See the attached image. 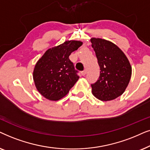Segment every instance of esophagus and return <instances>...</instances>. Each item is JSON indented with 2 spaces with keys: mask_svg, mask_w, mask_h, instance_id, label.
Listing matches in <instances>:
<instances>
[{
  "mask_svg": "<svg viewBox=\"0 0 150 150\" xmlns=\"http://www.w3.org/2000/svg\"><path fill=\"white\" fill-rule=\"evenodd\" d=\"M86 74V70H84V71L81 72V75H82L83 76H84Z\"/></svg>",
  "mask_w": 150,
  "mask_h": 150,
  "instance_id": "34e87169",
  "label": "esophagus"
}]
</instances>
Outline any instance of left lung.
Listing matches in <instances>:
<instances>
[{"label": "left lung", "mask_w": 150, "mask_h": 150, "mask_svg": "<svg viewBox=\"0 0 150 150\" xmlns=\"http://www.w3.org/2000/svg\"><path fill=\"white\" fill-rule=\"evenodd\" d=\"M100 68L99 79L91 85L92 93L99 100H113L124 93L132 75L130 63L120 48L101 38H91Z\"/></svg>", "instance_id": "left-lung-1"}]
</instances>
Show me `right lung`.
Instances as JSON below:
<instances>
[{
	"label": "right lung",
	"mask_w": 150,
	"mask_h": 150,
	"mask_svg": "<svg viewBox=\"0 0 150 150\" xmlns=\"http://www.w3.org/2000/svg\"><path fill=\"white\" fill-rule=\"evenodd\" d=\"M83 42L67 40L50 48L35 64L33 79L38 91L46 99L58 101L69 93L79 76L69 57Z\"/></svg>",
	"instance_id": "1"
}]
</instances>
